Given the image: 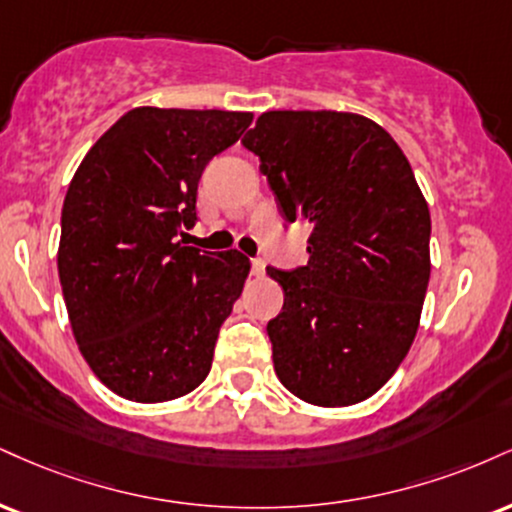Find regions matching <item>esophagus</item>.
<instances>
[{
    "label": "esophagus",
    "mask_w": 512,
    "mask_h": 512,
    "mask_svg": "<svg viewBox=\"0 0 512 512\" xmlns=\"http://www.w3.org/2000/svg\"><path fill=\"white\" fill-rule=\"evenodd\" d=\"M252 274L255 276H264V260L262 257H252Z\"/></svg>",
    "instance_id": "esophagus-1"
}]
</instances>
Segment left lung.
<instances>
[{
	"instance_id": "8db88e82",
	"label": "left lung",
	"mask_w": 512,
	"mask_h": 512,
	"mask_svg": "<svg viewBox=\"0 0 512 512\" xmlns=\"http://www.w3.org/2000/svg\"><path fill=\"white\" fill-rule=\"evenodd\" d=\"M260 157L283 221L310 226V260L267 267L274 369L305 403L341 408L393 377L420 324L432 219L408 157L346 112H264L240 140Z\"/></svg>"
}]
</instances>
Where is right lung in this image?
Wrapping results in <instances>:
<instances>
[{"instance_id": "1", "label": "right lung", "mask_w": 512, "mask_h": 512, "mask_svg": "<svg viewBox=\"0 0 512 512\" xmlns=\"http://www.w3.org/2000/svg\"><path fill=\"white\" fill-rule=\"evenodd\" d=\"M250 112L138 107L90 147L61 209L59 281L97 379L135 403L186 396L209 374L250 260L183 245L197 183Z\"/></svg>"}]
</instances>
